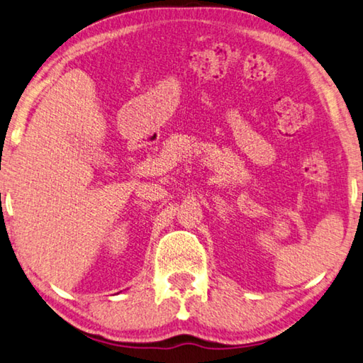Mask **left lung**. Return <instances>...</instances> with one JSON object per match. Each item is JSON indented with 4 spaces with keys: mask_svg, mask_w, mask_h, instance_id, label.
Wrapping results in <instances>:
<instances>
[{
    "mask_svg": "<svg viewBox=\"0 0 363 363\" xmlns=\"http://www.w3.org/2000/svg\"><path fill=\"white\" fill-rule=\"evenodd\" d=\"M362 200H363V194H362Z\"/></svg>",
    "mask_w": 363,
    "mask_h": 363,
    "instance_id": "1",
    "label": "left lung"
}]
</instances>
